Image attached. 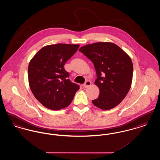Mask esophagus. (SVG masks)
<instances>
[{
  "label": "esophagus",
  "instance_id": "obj_1",
  "mask_svg": "<svg viewBox=\"0 0 160 160\" xmlns=\"http://www.w3.org/2000/svg\"><path fill=\"white\" fill-rule=\"evenodd\" d=\"M91 82H90V81H89V80H88V81H86V82H85V83L84 84V87L86 88H88L89 86H90L91 85Z\"/></svg>",
  "mask_w": 160,
  "mask_h": 160
}]
</instances>
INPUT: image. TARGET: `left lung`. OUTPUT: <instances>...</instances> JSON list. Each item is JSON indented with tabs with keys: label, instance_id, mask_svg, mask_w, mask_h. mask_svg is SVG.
<instances>
[{
	"label": "left lung",
	"instance_id": "1",
	"mask_svg": "<svg viewBox=\"0 0 160 160\" xmlns=\"http://www.w3.org/2000/svg\"><path fill=\"white\" fill-rule=\"evenodd\" d=\"M79 51L93 62L99 89L94 106L102 110L117 106L129 92L132 80L133 65L129 56L112 42H99L82 47Z\"/></svg>",
	"mask_w": 160,
	"mask_h": 160
}]
</instances>
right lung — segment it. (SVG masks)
<instances>
[{"label": "right lung", "instance_id": "add662e5", "mask_svg": "<svg viewBox=\"0 0 160 160\" xmlns=\"http://www.w3.org/2000/svg\"><path fill=\"white\" fill-rule=\"evenodd\" d=\"M80 45L57 44L42 47L31 59L28 79L31 91L46 108L58 110L68 106L80 86L72 83L64 65Z\"/></svg>", "mask_w": 160, "mask_h": 160}]
</instances>
